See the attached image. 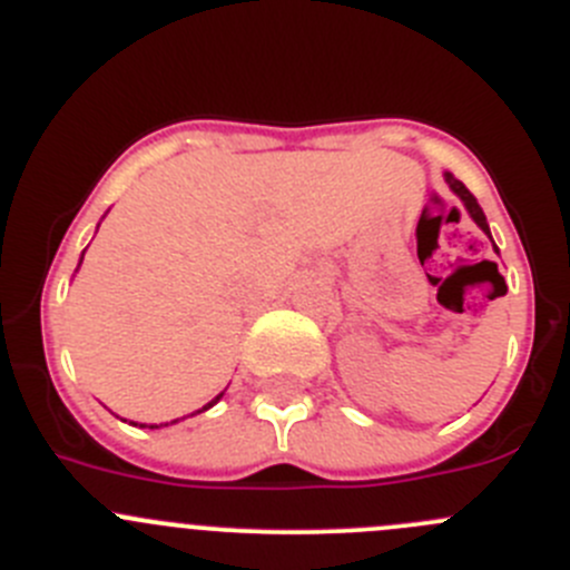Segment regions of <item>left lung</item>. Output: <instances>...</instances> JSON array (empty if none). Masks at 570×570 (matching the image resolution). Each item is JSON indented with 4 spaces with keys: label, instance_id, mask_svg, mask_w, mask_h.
<instances>
[{
    "label": "left lung",
    "instance_id": "8db88e82",
    "mask_svg": "<svg viewBox=\"0 0 570 570\" xmlns=\"http://www.w3.org/2000/svg\"><path fill=\"white\" fill-rule=\"evenodd\" d=\"M445 180H449L451 191H454V195L460 197L462 203H465V208H468V214H471V217H473V223H476L479 228H482L484 234L490 236V225H488V217H484V212H482V206H479V203H476V197H473L471 191L465 189V184H462V180H456L454 175H451V173L445 175ZM490 239H493V236H490ZM493 247H495V245H493Z\"/></svg>",
    "mask_w": 570,
    "mask_h": 570
}]
</instances>
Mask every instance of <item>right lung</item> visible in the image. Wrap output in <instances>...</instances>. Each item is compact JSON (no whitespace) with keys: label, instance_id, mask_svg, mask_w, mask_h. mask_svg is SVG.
Wrapping results in <instances>:
<instances>
[{"label":"right lung","instance_id":"1","mask_svg":"<svg viewBox=\"0 0 570 570\" xmlns=\"http://www.w3.org/2000/svg\"><path fill=\"white\" fill-rule=\"evenodd\" d=\"M219 397H223V392H219V395H217V397H214V401H212V403H206V406H203V409H200V412H206V409H212V406H214V403H217V401H219ZM173 423H178V420H173ZM132 425H136V423H132ZM150 429H158V425H150Z\"/></svg>","mask_w":570,"mask_h":570}]
</instances>
